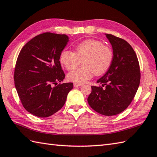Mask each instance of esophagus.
<instances>
[{"mask_svg":"<svg viewBox=\"0 0 157 157\" xmlns=\"http://www.w3.org/2000/svg\"><path fill=\"white\" fill-rule=\"evenodd\" d=\"M73 86H74V87H78V86H82L83 84H76V83H74V84H73Z\"/></svg>","mask_w":157,"mask_h":157,"instance_id":"obj_1","label":"esophagus"}]
</instances>
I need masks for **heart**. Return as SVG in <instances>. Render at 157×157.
<instances>
[{
    "label": "heart",
    "mask_w": 157,
    "mask_h": 157,
    "mask_svg": "<svg viewBox=\"0 0 157 157\" xmlns=\"http://www.w3.org/2000/svg\"><path fill=\"white\" fill-rule=\"evenodd\" d=\"M113 60V51L109 46L96 40H86L75 46V52L63 50L59 57L61 64L67 70H72L82 61V67L76 69L67 74L70 82L84 84L90 79L94 73L101 75L109 69Z\"/></svg>",
    "instance_id": "obj_1"
}]
</instances>
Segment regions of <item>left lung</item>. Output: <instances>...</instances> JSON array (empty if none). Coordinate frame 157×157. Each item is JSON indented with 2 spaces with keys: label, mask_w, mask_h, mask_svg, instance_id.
I'll return each instance as SVG.
<instances>
[{
  "label": "left lung",
  "mask_w": 157,
  "mask_h": 157,
  "mask_svg": "<svg viewBox=\"0 0 157 157\" xmlns=\"http://www.w3.org/2000/svg\"><path fill=\"white\" fill-rule=\"evenodd\" d=\"M113 48V60L108 71L92 86L89 105L103 115H117L128 108L138 90L140 71L136 52L129 43L105 34Z\"/></svg>",
  "instance_id": "8db88e82"
}]
</instances>
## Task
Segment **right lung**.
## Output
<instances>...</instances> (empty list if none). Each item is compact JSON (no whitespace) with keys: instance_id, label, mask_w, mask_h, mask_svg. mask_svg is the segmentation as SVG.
I'll list each match as a JSON object with an SVG mask.
<instances>
[{"instance_id":"1","label":"right lung","mask_w":157,"mask_h":157,"mask_svg":"<svg viewBox=\"0 0 157 157\" xmlns=\"http://www.w3.org/2000/svg\"><path fill=\"white\" fill-rule=\"evenodd\" d=\"M69 38L65 34L46 32L33 38L20 51L14 81L19 97L26 111L39 117H48L65 105L73 88L65 79L59 57Z\"/></svg>"}]
</instances>
